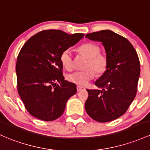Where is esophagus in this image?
I'll return each instance as SVG.
<instances>
[{
    "instance_id": "1",
    "label": "esophagus",
    "mask_w": 150,
    "mask_h": 150,
    "mask_svg": "<svg viewBox=\"0 0 150 150\" xmlns=\"http://www.w3.org/2000/svg\"><path fill=\"white\" fill-rule=\"evenodd\" d=\"M83 89H84L83 87L80 86V85H78V86H77V91H78V92L81 91V90H83Z\"/></svg>"
}]
</instances>
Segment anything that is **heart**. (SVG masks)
Masks as SVG:
<instances>
[{"label":"heart","mask_w":150,"mask_h":150,"mask_svg":"<svg viewBox=\"0 0 150 150\" xmlns=\"http://www.w3.org/2000/svg\"><path fill=\"white\" fill-rule=\"evenodd\" d=\"M79 50L88 58L85 65L86 70L76 71L70 74L67 80L78 85H86L95 75H101L108 70L109 65L108 57L104 54L100 53V47L96 44L88 42L79 47ZM60 62L62 66L69 71L73 68V55L70 49H66L60 55Z\"/></svg>","instance_id":"obj_1"}]
</instances>
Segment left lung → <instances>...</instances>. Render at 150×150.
Wrapping results in <instances>:
<instances>
[{"label":"left lung","mask_w":150,"mask_h":150,"mask_svg":"<svg viewBox=\"0 0 150 150\" xmlns=\"http://www.w3.org/2000/svg\"><path fill=\"white\" fill-rule=\"evenodd\" d=\"M102 42L109 60L108 70L95 83L100 90H87L85 110L94 120L108 122L126 112L137 91L140 63L135 49L125 38L110 30L88 33Z\"/></svg>","instance_id":"8db88e82"}]
</instances>
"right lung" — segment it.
I'll return each mask as SVG.
<instances>
[{
	"instance_id": "obj_1",
	"label": "right lung",
	"mask_w": 150,
	"mask_h": 150,
	"mask_svg": "<svg viewBox=\"0 0 150 150\" xmlns=\"http://www.w3.org/2000/svg\"><path fill=\"white\" fill-rule=\"evenodd\" d=\"M60 30H45L27 40L16 62L18 92L27 111L38 119L52 121L64 112L67 100L77 92L65 80L60 55L84 37Z\"/></svg>"
}]
</instances>
